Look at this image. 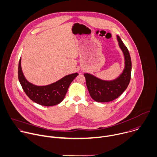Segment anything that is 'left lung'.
I'll list each match as a JSON object with an SVG mask.
<instances>
[{"mask_svg": "<svg viewBox=\"0 0 157 157\" xmlns=\"http://www.w3.org/2000/svg\"><path fill=\"white\" fill-rule=\"evenodd\" d=\"M118 45L124 57V68L120 75L115 79L104 80L90 73H85L86 86L91 98L98 102H108L119 98L127 89L130 80L132 61L130 53L117 35Z\"/></svg>", "mask_w": 157, "mask_h": 157, "instance_id": "8db88e82", "label": "left lung"}]
</instances>
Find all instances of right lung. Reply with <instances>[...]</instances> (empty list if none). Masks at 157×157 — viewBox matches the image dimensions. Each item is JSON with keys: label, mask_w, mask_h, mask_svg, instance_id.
<instances>
[{"label": "right lung", "mask_w": 157, "mask_h": 157, "mask_svg": "<svg viewBox=\"0 0 157 157\" xmlns=\"http://www.w3.org/2000/svg\"><path fill=\"white\" fill-rule=\"evenodd\" d=\"M78 75L77 72L71 74L51 84L38 86L26 79L21 67V58L19 62L18 78L23 90L32 101L43 106H51L62 102L70 84Z\"/></svg>", "instance_id": "1"}]
</instances>
